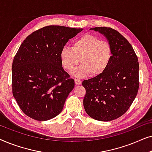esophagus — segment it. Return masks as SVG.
<instances>
[{"mask_svg":"<svg viewBox=\"0 0 152 152\" xmlns=\"http://www.w3.org/2000/svg\"><path fill=\"white\" fill-rule=\"evenodd\" d=\"M75 84L77 85H80V84H82V82H81V80H77V79H75Z\"/></svg>","mask_w":152,"mask_h":152,"instance_id":"obj_1","label":"esophagus"}]
</instances>
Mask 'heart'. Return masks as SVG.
Returning a JSON list of instances; mask_svg holds the SVG:
<instances>
[{"label":"heart","instance_id":"obj_1","mask_svg":"<svg viewBox=\"0 0 152 152\" xmlns=\"http://www.w3.org/2000/svg\"><path fill=\"white\" fill-rule=\"evenodd\" d=\"M113 50L111 44L93 34H86L75 40L72 48L65 46L60 51V59L63 67L71 71L72 75L82 78L90 75L92 77L102 75L111 63Z\"/></svg>","mask_w":152,"mask_h":152}]
</instances>
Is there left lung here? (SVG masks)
<instances>
[{
    "mask_svg": "<svg viewBox=\"0 0 152 152\" xmlns=\"http://www.w3.org/2000/svg\"><path fill=\"white\" fill-rule=\"evenodd\" d=\"M111 45L113 55L109 67L101 75L83 81L86 89L84 107L87 114L99 121L120 118L132 105L139 88V64L132 45L113 29L97 27Z\"/></svg>",
    "mask_w": 152,
    "mask_h": 152,
    "instance_id": "left-lung-1",
    "label": "left lung"
}]
</instances>
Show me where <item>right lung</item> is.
<instances>
[{"label": "right lung", "mask_w": 152, "mask_h": 152, "mask_svg": "<svg viewBox=\"0 0 152 152\" xmlns=\"http://www.w3.org/2000/svg\"><path fill=\"white\" fill-rule=\"evenodd\" d=\"M60 26H45L23 41L12 63V93L22 111L45 121L61 113L75 81L64 70L60 51L82 31Z\"/></svg>", "instance_id": "right-lung-1"}]
</instances>
